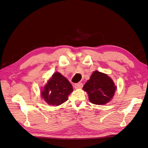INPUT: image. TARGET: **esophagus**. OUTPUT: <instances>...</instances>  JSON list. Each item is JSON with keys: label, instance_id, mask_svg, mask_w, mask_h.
Returning a JSON list of instances; mask_svg holds the SVG:
<instances>
[{"label": "esophagus", "instance_id": "obj_1", "mask_svg": "<svg viewBox=\"0 0 148 148\" xmlns=\"http://www.w3.org/2000/svg\"><path fill=\"white\" fill-rule=\"evenodd\" d=\"M74 86L75 88H81L83 86V84L81 82H79V83H77V84H75L74 85Z\"/></svg>", "mask_w": 148, "mask_h": 148}]
</instances>
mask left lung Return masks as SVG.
Instances as JSON below:
<instances>
[{"instance_id": "8db88e82", "label": "left lung", "mask_w": 148, "mask_h": 148, "mask_svg": "<svg viewBox=\"0 0 148 148\" xmlns=\"http://www.w3.org/2000/svg\"><path fill=\"white\" fill-rule=\"evenodd\" d=\"M83 89L87 92L90 101L92 103L102 105L109 102L112 98L116 86L107 75L95 71Z\"/></svg>"}]
</instances>
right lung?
<instances>
[{"label":"right lung","mask_w":148,"mask_h":148,"mask_svg":"<svg viewBox=\"0 0 148 148\" xmlns=\"http://www.w3.org/2000/svg\"><path fill=\"white\" fill-rule=\"evenodd\" d=\"M73 91V86L63 75L56 72L47 83L41 95L49 105L59 106L65 102Z\"/></svg>","instance_id":"1"}]
</instances>
